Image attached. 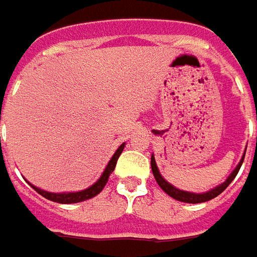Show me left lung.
I'll return each instance as SVG.
<instances>
[{
	"instance_id": "1",
	"label": "left lung",
	"mask_w": 257,
	"mask_h": 257,
	"mask_svg": "<svg viewBox=\"0 0 257 257\" xmlns=\"http://www.w3.org/2000/svg\"><path fill=\"white\" fill-rule=\"evenodd\" d=\"M256 119H257V112H256ZM243 159H244V155L242 158V161H240V164L237 165V168L234 169L232 175L226 179V182H223L222 185H219L217 188L215 189L209 190L206 193H190V192H185V190H181L178 189V188H175L172 186L171 183H168V182L165 181L164 178L161 176V173L158 171V166H156V162H155V158L152 156L151 158V166H152V172H154V176H155L156 182H158V185L161 186V189L164 190L165 193H168L171 198L176 200H181V202H186V203H202V202H208V200L213 199V198H216L217 195H220L223 190L230 185V182L233 181L234 178H236V175L239 172V169H240V166L243 164Z\"/></svg>"
}]
</instances>
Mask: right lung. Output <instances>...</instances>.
<instances>
[{
    "mask_svg": "<svg viewBox=\"0 0 257 257\" xmlns=\"http://www.w3.org/2000/svg\"><path fill=\"white\" fill-rule=\"evenodd\" d=\"M123 146L125 144H122V145L116 149V152H115V155L112 156V159L109 161V164L106 166V169L103 171L102 173V176L98 179V182L92 185L91 188H88V189L81 190V192H71V193H51V192H45V190H41L38 188H35L34 185H31L32 189H35L38 193H40L41 196H44V198H47V199L52 200V202H57V203H76V202H82V200L86 199H91L93 196H96L99 192H101L103 188H105V185H106V182L109 179V175L113 172V169H115V166H116V162H118V158L122 154V151H123Z\"/></svg>",
    "mask_w": 257,
    "mask_h": 257,
    "instance_id": "right-lung-1",
    "label": "right lung"
}]
</instances>
